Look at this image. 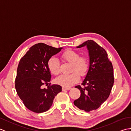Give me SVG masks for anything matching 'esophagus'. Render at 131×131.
Masks as SVG:
<instances>
[{
    "label": "esophagus",
    "instance_id": "34e87169",
    "mask_svg": "<svg viewBox=\"0 0 131 131\" xmlns=\"http://www.w3.org/2000/svg\"><path fill=\"white\" fill-rule=\"evenodd\" d=\"M71 89L70 87H62V91H69Z\"/></svg>",
    "mask_w": 131,
    "mask_h": 131
}]
</instances>
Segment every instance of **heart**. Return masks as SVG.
<instances>
[{"mask_svg":"<svg viewBox=\"0 0 131 131\" xmlns=\"http://www.w3.org/2000/svg\"><path fill=\"white\" fill-rule=\"evenodd\" d=\"M79 53L75 51L68 50L63 53L62 57L64 60L72 63L71 71H74L70 74H62L56 79L57 84L65 87H69L75 84L79 80V75L84 76L87 74L89 63L85 57H79ZM48 68L51 73L58 75L60 73V62L58 58L55 57L50 58L48 63Z\"/></svg>","mask_w":131,"mask_h":131,"instance_id":"b5f03b06","label":"heart"}]
</instances>
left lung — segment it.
I'll return each mask as SVG.
<instances>
[{
  "label": "left lung",
  "mask_w": 131,
  "mask_h": 131,
  "mask_svg": "<svg viewBox=\"0 0 131 131\" xmlns=\"http://www.w3.org/2000/svg\"><path fill=\"white\" fill-rule=\"evenodd\" d=\"M86 47L89 56V68L82 84L75 88L80 96L74 101L79 109L85 112L96 110L109 96L114 84L113 67L105 50L92 40L85 41L77 48Z\"/></svg>",
  "instance_id": "obj_1"
}]
</instances>
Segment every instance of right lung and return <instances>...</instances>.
Segmentation results:
<instances>
[{"label": "right lung", "instance_id": "add662e5", "mask_svg": "<svg viewBox=\"0 0 131 131\" xmlns=\"http://www.w3.org/2000/svg\"><path fill=\"white\" fill-rule=\"evenodd\" d=\"M63 48H54L42 43L30 48L19 61L15 80V88L25 106L33 112L41 113L48 110L61 86L53 84L43 88L51 81L48 61Z\"/></svg>", "mask_w": 131, "mask_h": 131}]
</instances>
